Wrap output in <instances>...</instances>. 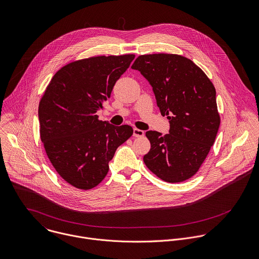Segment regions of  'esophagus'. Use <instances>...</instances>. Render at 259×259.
I'll return each mask as SVG.
<instances>
[{"label":"esophagus","mask_w":259,"mask_h":259,"mask_svg":"<svg viewBox=\"0 0 259 259\" xmlns=\"http://www.w3.org/2000/svg\"><path fill=\"white\" fill-rule=\"evenodd\" d=\"M133 136L134 137H142V136H144V131H142L140 129H137V128H134L133 129Z\"/></svg>","instance_id":"34e87169"}]
</instances>
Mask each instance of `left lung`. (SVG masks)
Segmentation results:
<instances>
[{
    "instance_id": "1",
    "label": "left lung",
    "mask_w": 259,
    "mask_h": 259,
    "mask_svg": "<svg viewBox=\"0 0 259 259\" xmlns=\"http://www.w3.org/2000/svg\"><path fill=\"white\" fill-rule=\"evenodd\" d=\"M131 68L149 82L160 114L169 123L168 134L145 133L150 150L143 161L161 180L183 182L197 173L218 134L214 86L198 66L179 55H142Z\"/></svg>"
}]
</instances>
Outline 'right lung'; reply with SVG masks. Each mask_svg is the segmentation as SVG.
I'll use <instances>...</instances> for the list:
<instances>
[{"instance_id": "1", "label": "right lung", "mask_w": 259, "mask_h": 259, "mask_svg": "<svg viewBox=\"0 0 259 259\" xmlns=\"http://www.w3.org/2000/svg\"><path fill=\"white\" fill-rule=\"evenodd\" d=\"M134 58L100 56L72 62L54 75L40 100L39 133L48 157L78 189L98 186L117 148L133 134L131 126L103 122L97 112Z\"/></svg>"}]
</instances>
